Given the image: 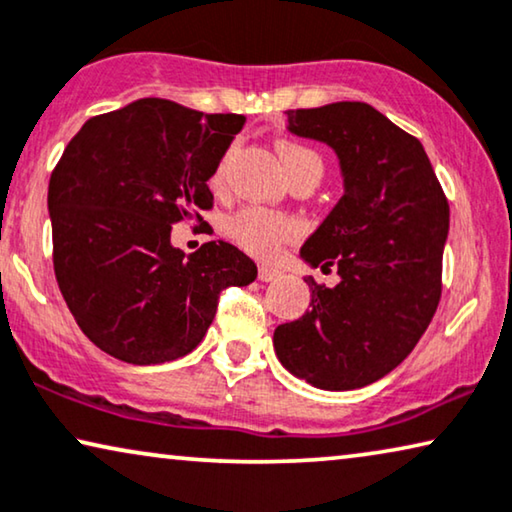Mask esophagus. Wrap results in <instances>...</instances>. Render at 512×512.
I'll return each instance as SVG.
<instances>
[{
	"mask_svg": "<svg viewBox=\"0 0 512 512\" xmlns=\"http://www.w3.org/2000/svg\"><path fill=\"white\" fill-rule=\"evenodd\" d=\"M277 277H279V270L270 268V265H261V268H258V279L261 281H274Z\"/></svg>",
	"mask_w": 512,
	"mask_h": 512,
	"instance_id": "34e87169",
	"label": "esophagus"
}]
</instances>
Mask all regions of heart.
I'll return each mask as SVG.
<instances>
[{"label":"heart","instance_id":"obj_1","mask_svg":"<svg viewBox=\"0 0 512 512\" xmlns=\"http://www.w3.org/2000/svg\"><path fill=\"white\" fill-rule=\"evenodd\" d=\"M279 154L281 159H284V166L291 177H295L311 166L321 168V159H318V154L300 143H291V140H286V143L279 145ZM233 157H235V145H231L224 154H221L219 164L214 168L212 180H210L214 189L224 187L226 184L228 168H231ZM298 231H300L298 221L286 217V214L263 210V207H244V210L235 212L233 217L228 219V233H231V238L238 242L242 249H247L256 256H272L286 240L295 238Z\"/></svg>","mask_w":512,"mask_h":512}]
</instances>
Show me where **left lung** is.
<instances>
[{
	"mask_svg": "<svg viewBox=\"0 0 512 512\" xmlns=\"http://www.w3.org/2000/svg\"><path fill=\"white\" fill-rule=\"evenodd\" d=\"M288 131L332 147L344 196L302 244L309 311L274 330L281 365L321 390H355L390 374L418 344L441 298L450 207L425 147L362 101L286 110Z\"/></svg>",
	"mask_w": 512,
	"mask_h": 512,
	"instance_id": "8db88e82",
	"label": "left lung"
}]
</instances>
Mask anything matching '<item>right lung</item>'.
<instances>
[{"label":"right lung","instance_id":"right-lung-1","mask_svg":"<svg viewBox=\"0 0 512 512\" xmlns=\"http://www.w3.org/2000/svg\"><path fill=\"white\" fill-rule=\"evenodd\" d=\"M242 115L138 99L83 124L48 184L55 277L80 330L131 365L177 360L203 342L219 293L256 279L228 242L173 247L182 219L210 210L207 187Z\"/></svg>","mask_w":512,"mask_h":512}]
</instances>
